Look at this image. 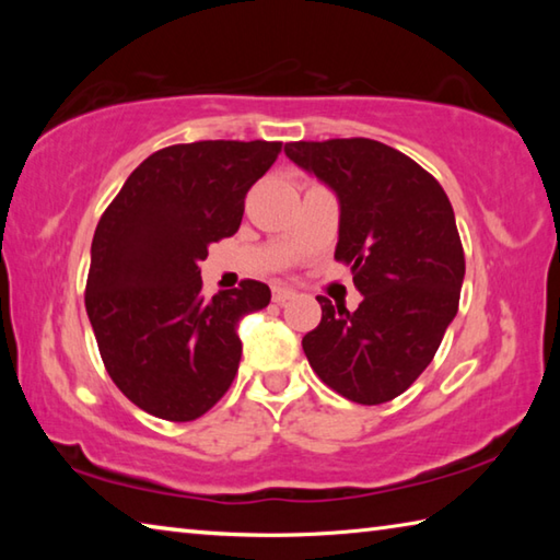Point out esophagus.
I'll use <instances>...</instances> for the list:
<instances>
[{"label": "esophagus", "mask_w": 560, "mask_h": 560, "mask_svg": "<svg viewBox=\"0 0 560 560\" xmlns=\"http://www.w3.org/2000/svg\"><path fill=\"white\" fill-rule=\"evenodd\" d=\"M291 299H296V291L293 289H287V287H273V303H287Z\"/></svg>", "instance_id": "esophagus-1"}]
</instances>
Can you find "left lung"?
<instances>
[{"label": "left lung", "instance_id": "8db88e82", "mask_svg": "<svg viewBox=\"0 0 560 560\" xmlns=\"http://www.w3.org/2000/svg\"><path fill=\"white\" fill-rule=\"evenodd\" d=\"M283 153L336 192V259L363 293L355 311L318 296L324 314L303 353L348 400H393L432 363L459 308L464 249L450 197L412 158L371 138L299 140Z\"/></svg>", "mask_w": 560, "mask_h": 560}]
</instances>
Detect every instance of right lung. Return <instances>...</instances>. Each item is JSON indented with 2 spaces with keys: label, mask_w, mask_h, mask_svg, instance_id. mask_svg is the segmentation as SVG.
Instances as JSON below:
<instances>
[{
  "label": "right lung",
  "mask_w": 560,
  "mask_h": 560,
  "mask_svg": "<svg viewBox=\"0 0 560 560\" xmlns=\"http://www.w3.org/2000/svg\"><path fill=\"white\" fill-rule=\"evenodd\" d=\"M281 153L267 140H200L132 170L91 244L86 314L118 390L170 422L202 417L230 390L240 318L269 306L267 283L202 296L207 246L242 224L244 197Z\"/></svg>",
  "instance_id": "1"
}]
</instances>
